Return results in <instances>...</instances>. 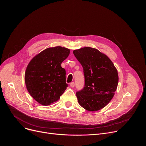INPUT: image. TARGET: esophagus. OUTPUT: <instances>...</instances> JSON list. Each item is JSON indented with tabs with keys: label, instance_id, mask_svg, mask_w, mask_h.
I'll return each instance as SVG.
<instances>
[{
	"label": "esophagus",
	"instance_id": "34e87169",
	"mask_svg": "<svg viewBox=\"0 0 146 146\" xmlns=\"http://www.w3.org/2000/svg\"><path fill=\"white\" fill-rule=\"evenodd\" d=\"M70 86L71 87H74V86H75V83L74 82H71L70 84Z\"/></svg>",
	"mask_w": 146,
	"mask_h": 146
}]
</instances>
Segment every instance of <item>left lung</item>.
<instances>
[{
    "mask_svg": "<svg viewBox=\"0 0 146 146\" xmlns=\"http://www.w3.org/2000/svg\"><path fill=\"white\" fill-rule=\"evenodd\" d=\"M81 64L84 87L76 92L80 105L90 111L105 107L114 95L118 83L117 70L109 58L99 50L84 47L73 51Z\"/></svg>",
    "mask_w": 146,
    "mask_h": 146,
    "instance_id": "left-lung-1",
    "label": "left lung"
}]
</instances>
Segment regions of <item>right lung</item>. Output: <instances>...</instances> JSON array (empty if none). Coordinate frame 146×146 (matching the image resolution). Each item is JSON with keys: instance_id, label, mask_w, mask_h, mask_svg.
Returning a JSON list of instances; mask_svg holds the SVG:
<instances>
[{"instance_id": "1", "label": "right lung", "mask_w": 146, "mask_h": 146, "mask_svg": "<svg viewBox=\"0 0 146 146\" xmlns=\"http://www.w3.org/2000/svg\"><path fill=\"white\" fill-rule=\"evenodd\" d=\"M70 50L60 46L46 48L30 61L25 73L28 91L44 106L57 101L68 87L66 71L60 66Z\"/></svg>"}]
</instances>
